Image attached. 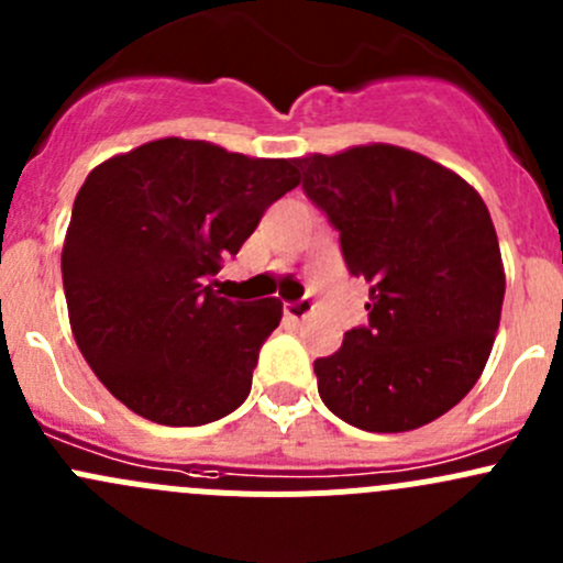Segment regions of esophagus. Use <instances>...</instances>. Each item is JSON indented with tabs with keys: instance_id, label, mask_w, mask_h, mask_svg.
Listing matches in <instances>:
<instances>
[{
	"instance_id": "obj_1",
	"label": "esophagus",
	"mask_w": 563,
	"mask_h": 563,
	"mask_svg": "<svg viewBox=\"0 0 563 563\" xmlns=\"http://www.w3.org/2000/svg\"><path fill=\"white\" fill-rule=\"evenodd\" d=\"M283 313H286L291 321H302L313 313V302L310 299H299V302H286L283 305Z\"/></svg>"
}]
</instances>
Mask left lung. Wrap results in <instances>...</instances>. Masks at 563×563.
I'll list each match as a JSON object with an SVG mask.
<instances>
[{
    "label": "left lung",
    "instance_id": "obj_1",
    "mask_svg": "<svg viewBox=\"0 0 563 563\" xmlns=\"http://www.w3.org/2000/svg\"><path fill=\"white\" fill-rule=\"evenodd\" d=\"M302 187L365 277L367 323L316 360L323 406L367 433H406L457 406L485 371L504 305L490 212L455 172L391 144L299 157Z\"/></svg>",
    "mask_w": 563,
    "mask_h": 563
}]
</instances>
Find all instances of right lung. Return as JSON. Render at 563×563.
Wrapping results in <instances>:
<instances>
[{"label": "right lung", "instance_id": "1", "mask_svg": "<svg viewBox=\"0 0 563 563\" xmlns=\"http://www.w3.org/2000/svg\"><path fill=\"white\" fill-rule=\"evenodd\" d=\"M297 185V161L187 139L92 168L73 203L62 283L84 360L130 411L196 428L245 402L283 305L231 302L207 280Z\"/></svg>", "mask_w": 563, "mask_h": 563}]
</instances>
